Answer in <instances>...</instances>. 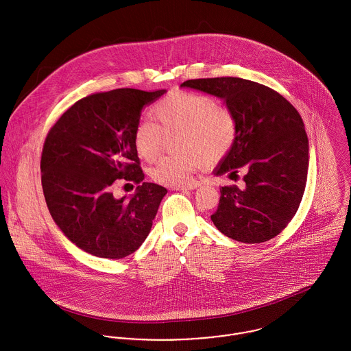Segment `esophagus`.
Returning a JSON list of instances; mask_svg holds the SVG:
<instances>
[{"instance_id": "34e87169", "label": "esophagus", "mask_w": 351, "mask_h": 351, "mask_svg": "<svg viewBox=\"0 0 351 351\" xmlns=\"http://www.w3.org/2000/svg\"><path fill=\"white\" fill-rule=\"evenodd\" d=\"M199 187V183H192V184H187V186H179V187H173L172 189L176 191H189V189H195Z\"/></svg>"}]
</instances>
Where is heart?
Returning a JSON list of instances; mask_svg holds the SVG:
<instances>
[{
  "instance_id": "obj_1",
  "label": "heart",
  "mask_w": 351,
  "mask_h": 351,
  "mask_svg": "<svg viewBox=\"0 0 351 351\" xmlns=\"http://www.w3.org/2000/svg\"><path fill=\"white\" fill-rule=\"evenodd\" d=\"M152 113L156 124L138 123L134 147L140 159L154 162L162 152L164 136L178 134L173 148L179 154L164 156L149 169L162 186L187 184L197 169L223 160L235 145L237 117L210 95L175 90L159 100Z\"/></svg>"
}]
</instances>
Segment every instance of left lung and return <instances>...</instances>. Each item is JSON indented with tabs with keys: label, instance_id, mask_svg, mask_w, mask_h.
I'll use <instances>...</instances> for the list:
<instances>
[{
	"label": "left lung",
	"instance_id": "left-lung-1",
	"mask_svg": "<svg viewBox=\"0 0 351 351\" xmlns=\"http://www.w3.org/2000/svg\"><path fill=\"white\" fill-rule=\"evenodd\" d=\"M182 86L224 100L238 123V137L215 175L244 169L245 187L224 186L216 228L243 243L267 242L297 214L307 182L308 140L294 106L269 86L239 77L187 80Z\"/></svg>",
	"mask_w": 351,
	"mask_h": 351
}]
</instances>
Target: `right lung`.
I'll list each match as a JSON object with an SVG mask.
<instances>
[{
  "label": "right lung",
  "instance_id": "1",
  "mask_svg": "<svg viewBox=\"0 0 351 351\" xmlns=\"http://www.w3.org/2000/svg\"><path fill=\"white\" fill-rule=\"evenodd\" d=\"M165 89L132 88L93 93L62 113L41 154V183L49 213L65 237L88 254L121 259L148 237L167 189L147 183L134 147L141 110ZM138 184L130 201L112 186Z\"/></svg>",
  "mask_w": 351,
  "mask_h": 351
}]
</instances>
